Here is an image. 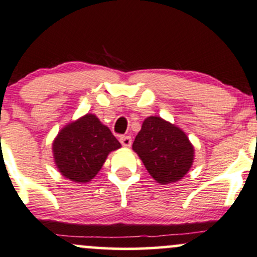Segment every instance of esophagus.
<instances>
[{
  "label": "esophagus",
  "mask_w": 257,
  "mask_h": 257,
  "mask_svg": "<svg viewBox=\"0 0 257 257\" xmlns=\"http://www.w3.org/2000/svg\"><path fill=\"white\" fill-rule=\"evenodd\" d=\"M119 141H120V144H122V146H124V147H131L132 146V137H129V135L120 137Z\"/></svg>",
  "instance_id": "obj_1"
}]
</instances>
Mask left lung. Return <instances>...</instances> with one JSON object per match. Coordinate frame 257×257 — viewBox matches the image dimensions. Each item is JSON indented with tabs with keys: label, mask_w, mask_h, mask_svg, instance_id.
Returning <instances> with one entry per match:
<instances>
[{
	"label": "left lung",
	"mask_w": 257,
	"mask_h": 257,
	"mask_svg": "<svg viewBox=\"0 0 257 257\" xmlns=\"http://www.w3.org/2000/svg\"><path fill=\"white\" fill-rule=\"evenodd\" d=\"M133 150L148 174L160 184L175 183L183 178L194 162V146L185 133L158 116L144 120Z\"/></svg>",
	"instance_id": "left-lung-1"
}]
</instances>
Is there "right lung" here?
<instances>
[{"label":"right lung","instance_id":"1","mask_svg":"<svg viewBox=\"0 0 257 257\" xmlns=\"http://www.w3.org/2000/svg\"><path fill=\"white\" fill-rule=\"evenodd\" d=\"M119 147L110 129L93 113H87L61 129L52 142V153L62 176L76 183H87L109 153Z\"/></svg>","mask_w":257,"mask_h":257}]
</instances>
